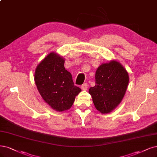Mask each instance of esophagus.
<instances>
[{"instance_id": "34e87169", "label": "esophagus", "mask_w": 157, "mask_h": 157, "mask_svg": "<svg viewBox=\"0 0 157 157\" xmlns=\"http://www.w3.org/2000/svg\"><path fill=\"white\" fill-rule=\"evenodd\" d=\"M88 84L87 83H84L82 85V86H81V88H82L83 90H86L88 89Z\"/></svg>"}]
</instances>
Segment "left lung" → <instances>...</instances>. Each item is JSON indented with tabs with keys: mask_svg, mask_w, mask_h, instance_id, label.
Instances as JSON below:
<instances>
[{
	"mask_svg": "<svg viewBox=\"0 0 157 157\" xmlns=\"http://www.w3.org/2000/svg\"><path fill=\"white\" fill-rule=\"evenodd\" d=\"M127 71L115 60L102 63L95 73V86L89 94L96 109L102 113L112 112L120 103L128 84Z\"/></svg>",
	"mask_w": 157,
	"mask_h": 157,
	"instance_id": "8db88e82",
	"label": "left lung"
}]
</instances>
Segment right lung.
<instances>
[{"label": "right lung", "instance_id": "1", "mask_svg": "<svg viewBox=\"0 0 157 157\" xmlns=\"http://www.w3.org/2000/svg\"><path fill=\"white\" fill-rule=\"evenodd\" d=\"M64 60L55 52L47 55L37 66L34 80L42 98L58 112L69 109L81 89L64 67Z\"/></svg>", "mask_w": 157, "mask_h": 157}]
</instances>
